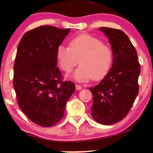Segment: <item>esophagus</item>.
Instances as JSON below:
<instances>
[{
  "label": "esophagus",
  "mask_w": 153,
  "mask_h": 153,
  "mask_svg": "<svg viewBox=\"0 0 153 153\" xmlns=\"http://www.w3.org/2000/svg\"><path fill=\"white\" fill-rule=\"evenodd\" d=\"M81 89H82V87H81L80 85L76 84V90H77V91H80Z\"/></svg>",
  "instance_id": "obj_1"
}]
</instances>
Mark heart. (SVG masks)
<instances>
[{"label": "heart", "instance_id": "1", "mask_svg": "<svg viewBox=\"0 0 153 153\" xmlns=\"http://www.w3.org/2000/svg\"><path fill=\"white\" fill-rule=\"evenodd\" d=\"M56 58L65 72H70L77 65L73 78L85 81L93 78L97 80L107 74L111 65L113 52L109 46L97 37L82 34L72 38L69 47L60 45L56 49Z\"/></svg>", "mask_w": 153, "mask_h": 153}]
</instances>
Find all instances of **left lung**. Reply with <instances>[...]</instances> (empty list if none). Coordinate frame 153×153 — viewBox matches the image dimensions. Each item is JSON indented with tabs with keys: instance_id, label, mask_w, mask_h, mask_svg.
Wrapping results in <instances>:
<instances>
[{
	"instance_id": "obj_1",
	"label": "left lung",
	"mask_w": 153,
	"mask_h": 153,
	"mask_svg": "<svg viewBox=\"0 0 153 153\" xmlns=\"http://www.w3.org/2000/svg\"><path fill=\"white\" fill-rule=\"evenodd\" d=\"M100 30L111 45L114 62L99 84L90 88L93 98L91 114L96 122L108 125L122 120L131 109L139 93L141 67L137 50L123 31L106 27Z\"/></svg>"
}]
</instances>
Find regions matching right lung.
I'll return each instance as SVG.
<instances>
[{"label": "right lung", "mask_w": 153, "mask_h": 153, "mask_svg": "<svg viewBox=\"0 0 153 153\" xmlns=\"http://www.w3.org/2000/svg\"><path fill=\"white\" fill-rule=\"evenodd\" d=\"M70 30L41 26L26 32L19 43L13 77L18 105L42 127L53 126L61 120L75 91L74 83L62 81L56 66V49Z\"/></svg>", "instance_id": "add662e5"}]
</instances>
